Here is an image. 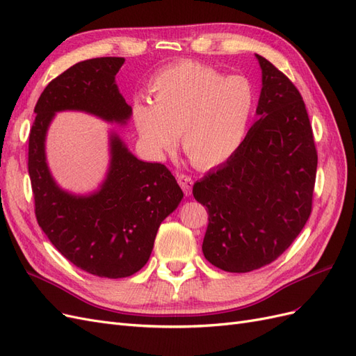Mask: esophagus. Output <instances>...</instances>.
<instances>
[{
  "instance_id": "34e87169",
  "label": "esophagus",
  "mask_w": 356,
  "mask_h": 356,
  "mask_svg": "<svg viewBox=\"0 0 356 356\" xmlns=\"http://www.w3.org/2000/svg\"><path fill=\"white\" fill-rule=\"evenodd\" d=\"M177 181H179L180 188L184 189L185 195H191L192 194V185H194V180H192L191 176L184 175V172H180V175H177Z\"/></svg>"
}]
</instances>
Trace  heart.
<instances>
[{
  "label": "heart",
  "mask_w": 356,
  "mask_h": 356,
  "mask_svg": "<svg viewBox=\"0 0 356 356\" xmlns=\"http://www.w3.org/2000/svg\"><path fill=\"white\" fill-rule=\"evenodd\" d=\"M152 103L137 99L133 119L155 156L181 146L198 167L231 158L245 141L257 110V90L245 76H229L192 60L161 70L150 82Z\"/></svg>",
  "instance_id": "heart-1"
}]
</instances>
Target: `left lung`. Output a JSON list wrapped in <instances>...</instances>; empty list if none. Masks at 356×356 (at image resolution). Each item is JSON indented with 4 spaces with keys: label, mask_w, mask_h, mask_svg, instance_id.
Listing matches in <instances>:
<instances>
[{
    "label": "left lung",
    "mask_w": 356,
    "mask_h": 356,
    "mask_svg": "<svg viewBox=\"0 0 356 356\" xmlns=\"http://www.w3.org/2000/svg\"><path fill=\"white\" fill-rule=\"evenodd\" d=\"M257 58L259 119L236 154L192 189L209 215L202 253L229 273L268 266L292 245L312 213L316 180L318 152L300 90Z\"/></svg>",
    "instance_id": "1"
}]
</instances>
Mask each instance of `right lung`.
<instances>
[{
	"label": "right lung",
	"mask_w": 356,
	"mask_h": 356,
	"mask_svg": "<svg viewBox=\"0 0 356 356\" xmlns=\"http://www.w3.org/2000/svg\"><path fill=\"white\" fill-rule=\"evenodd\" d=\"M124 60L116 56L82 60L54 79L35 104L28 143L40 228L76 267L108 279L133 276L145 267L161 222L176 210L184 192L164 164L137 159L111 134L110 168L101 189L88 197L71 195L50 176L44 140L55 113L63 110L125 124L133 110L115 83Z\"/></svg>",
	"instance_id": "add662e5"
}]
</instances>
